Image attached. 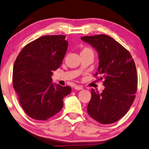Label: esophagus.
Wrapping results in <instances>:
<instances>
[{
	"label": "esophagus",
	"mask_w": 149,
	"mask_h": 149,
	"mask_svg": "<svg viewBox=\"0 0 149 149\" xmlns=\"http://www.w3.org/2000/svg\"><path fill=\"white\" fill-rule=\"evenodd\" d=\"M74 88L75 89V90L79 91V90H82L83 88V86H81V85H75L74 86Z\"/></svg>",
	"instance_id": "34e87169"
}]
</instances>
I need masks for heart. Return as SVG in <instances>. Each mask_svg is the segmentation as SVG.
Segmentation results:
<instances>
[{
	"mask_svg": "<svg viewBox=\"0 0 149 149\" xmlns=\"http://www.w3.org/2000/svg\"><path fill=\"white\" fill-rule=\"evenodd\" d=\"M91 53L93 54V51L92 49L89 47H84L82 49V51L81 53Z\"/></svg>",
	"mask_w": 149,
	"mask_h": 149,
	"instance_id": "1",
	"label": "heart"
}]
</instances>
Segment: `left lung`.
<instances>
[{"mask_svg": "<svg viewBox=\"0 0 149 149\" xmlns=\"http://www.w3.org/2000/svg\"><path fill=\"white\" fill-rule=\"evenodd\" d=\"M98 54V74L104 78L102 93L91 90L87 112L103 124L115 123L128 112L136 98L137 78L136 64L129 51L105 34L81 38Z\"/></svg>", "mask_w": 149, "mask_h": 149, "instance_id": "1", "label": "left lung"}]
</instances>
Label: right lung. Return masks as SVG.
<instances>
[{
	"label": "right lung",
	"instance_id": "add662e5",
	"mask_svg": "<svg viewBox=\"0 0 149 149\" xmlns=\"http://www.w3.org/2000/svg\"><path fill=\"white\" fill-rule=\"evenodd\" d=\"M64 35L42 36L23 47L15 61L13 86L30 117L46 120L62 109L70 86L52 83L53 72L63 63L68 42Z\"/></svg>",
	"mask_w": 149,
	"mask_h": 149
}]
</instances>
